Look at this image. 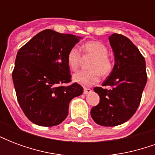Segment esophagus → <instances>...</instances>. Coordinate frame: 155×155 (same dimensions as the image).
<instances>
[{
    "label": "esophagus",
    "mask_w": 155,
    "mask_h": 155,
    "mask_svg": "<svg viewBox=\"0 0 155 155\" xmlns=\"http://www.w3.org/2000/svg\"><path fill=\"white\" fill-rule=\"evenodd\" d=\"M91 92H92V91H91V89H89V88H84V94H90V93H91Z\"/></svg>",
    "instance_id": "1"
}]
</instances>
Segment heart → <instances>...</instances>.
Listing matches in <instances>:
<instances>
[{"mask_svg":"<svg viewBox=\"0 0 155 155\" xmlns=\"http://www.w3.org/2000/svg\"><path fill=\"white\" fill-rule=\"evenodd\" d=\"M84 56H91L89 64L90 71H81L73 75V81L84 87L91 86L100 81L101 74L108 76L113 71L114 64L108 56V49L100 41H89L81 45ZM81 62V53L79 49L72 47L67 54V63L72 71H75Z\"/></svg>","mask_w":155,"mask_h":155,"instance_id":"b5f03b06","label":"heart"}]
</instances>
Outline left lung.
Masks as SVG:
<instances>
[{
	"instance_id": "1",
	"label": "left lung",
	"mask_w": 155,
	"mask_h": 155,
	"mask_svg": "<svg viewBox=\"0 0 155 155\" xmlns=\"http://www.w3.org/2000/svg\"><path fill=\"white\" fill-rule=\"evenodd\" d=\"M114 55L113 71L102 86L94 87L100 103L91 109L94 121L103 126H116L136 112L147 82L145 60L130 39L120 34L109 37Z\"/></svg>"
}]
</instances>
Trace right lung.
I'll list each match as a JSON object with an SVG mask.
<instances>
[{
  "mask_svg": "<svg viewBox=\"0 0 155 155\" xmlns=\"http://www.w3.org/2000/svg\"><path fill=\"white\" fill-rule=\"evenodd\" d=\"M81 37L45 30L17 52L12 79L25 116L40 126H54L67 117L69 104L83 93L71 81L67 54Z\"/></svg>",
  "mask_w": 155,
  "mask_h": 155,
  "instance_id": "add662e5",
  "label": "right lung"
}]
</instances>
